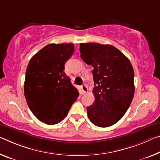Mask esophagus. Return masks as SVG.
Segmentation results:
<instances>
[{"label": "esophagus", "mask_w": 160, "mask_h": 160, "mask_svg": "<svg viewBox=\"0 0 160 160\" xmlns=\"http://www.w3.org/2000/svg\"><path fill=\"white\" fill-rule=\"evenodd\" d=\"M80 89H81V91H82V93L83 94V95H85V94L87 93L88 91V88L87 87V85H83L81 86Z\"/></svg>", "instance_id": "esophagus-1"}]
</instances>
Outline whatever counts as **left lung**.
<instances>
[{
	"mask_svg": "<svg viewBox=\"0 0 160 160\" xmlns=\"http://www.w3.org/2000/svg\"><path fill=\"white\" fill-rule=\"evenodd\" d=\"M80 57L93 67L95 102L87 108L91 122L112 126L128 110L134 97V70L122 52L111 45L80 43Z\"/></svg>",
	"mask_w": 160,
	"mask_h": 160,
	"instance_id": "obj_1",
	"label": "left lung"
}]
</instances>
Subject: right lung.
<instances>
[{"instance_id":"1","label":"right lung","mask_w":160,"mask_h":160,"mask_svg":"<svg viewBox=\"0 0 160 160\" xmlns=\"http://www.w3.org/2000/svg\"><path fill=\"white\" fill-rule=\"evenodd\" d=\"M74 49L72 43L49 44L34 55L28 65L25 97L33 115L48 125L60 122L79 96L64 72Z\"/></svg>"}]
</instances>
